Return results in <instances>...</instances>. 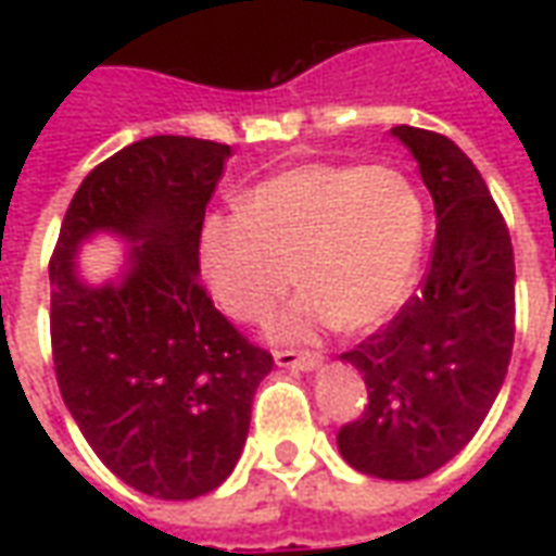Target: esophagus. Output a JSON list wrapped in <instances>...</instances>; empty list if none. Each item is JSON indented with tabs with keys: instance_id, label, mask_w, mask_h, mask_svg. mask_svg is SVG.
<instances>
[{
	"instance_id": "obj_1",
	"label": "esophagus",
	"mask_w": 556,
	"mask_h": 556,
	"mask_svg": "<svg viewBox=\"0 0 556 556\" xmlns=\"http://www.w3.org/2000/svg\"><path fill=\"white\" fill-rule=\"evenodd\" d=\"M274 361H277V366H282V369H301V372H306V369H315V366L321 363V357H318L315 351L277 349L274 351Z\"/></svg>"
}]
</instances>
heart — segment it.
I'll return each mask as SVG.
<instances>
[{
    "label": "heart",
    "mask_w": 556,
    "mask_h": 556,
    "mask_svg": "<svg viewBox=\"0 0 556 556\" xmlns=\"http://www.w3.org/2000/svg\"><path fill=\"white\" fill-rule=\"evenodd\" d=\"M426 214L396 169L309 163L258 184L247 211L214 214L202 270L214 301L238 321L265 318L294 277L306 291L274 318L279 339L325 327L369 330L408 298Z\"/></svg>",
    "instance_id": "1"
}]
</instances>
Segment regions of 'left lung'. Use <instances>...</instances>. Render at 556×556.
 Masks as SVG:
<instances>
[{
  "label": "left lung",
  "mask_w": 556,
  "mask_h": 556,
  "mask_svg": "<svg viewBox=\"0 0 556 556\" xmlns=\"http://www.w3.org/2000/svg\"><path fill=\"white\" fill-rule=\"evenodd\" d=\"M419 163L438 229L429 265L387 327L342 354L369 402L337 434L339 453L378 479H422L477 434L515 342V258L501 207L453 139L393 127Z\"/></svg>",
  "instance_id": "left-lung-1"
}]
</instances>
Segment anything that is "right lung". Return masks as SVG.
Here are the masks:
<instances>
[{
	"label": "right lung",
	"instance_id": "1",
	"mask_svg": "<svg viewBox=\"0 0 556 556\" xmlns=\"http://www.w3.org/2000/svg\"><path fill=\"white\" fill-rule=\"evenodd\" d=\"M229 146L148 137L83 178L50 258V342L71 417L103 465L160 501L229 477L274 357L199 282V238ZM137 242L122 287L89 290L73 253L91 230Z\"/></svg>",
	"mask_w": 556,
	"mask_h": 556
}]
</instances>
